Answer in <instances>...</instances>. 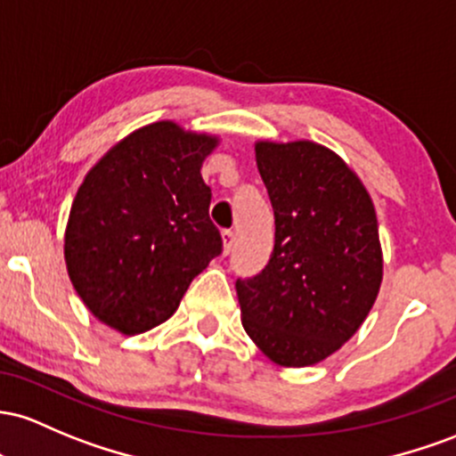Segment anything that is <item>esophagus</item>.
I'll use <instances>...</instances> for the list:
<instances>
[{
  "label": "esophagus",
  "mask_w": 456,
  "mask_h": 456,
  "mask_svg": "<svg viewBox=\"0 0 456 456\" xmlns=\"http://www.w3.org/2000/svg\"><path fill=\"white\" fill-rule=\"evenodd\" d=\"M222 245H224V254H230L234 245V232L232 230H224L222 232Z\"/></svg>",
  "instance_id": "1"
}]
</instances>
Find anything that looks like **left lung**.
Segmentation results:
<instances>
[{
    "mask_svg": "<svg viewBox=\"0 0 456 456\" xmlns=\"http://www.w3.org/2000/svg\"><path fill=\"white\" fill-rule=\"evenodd\" d=\"M275 217L267 267L237 280L241 323L271 362L314 366L360 330L379 295L375 204L342 157L310 140L256 142Z\"/></svg>",
    "mask_w": 456,
    "mask_h": 456,
    "instance_id": "obj_1",
    "label": "left lung"
}]
</instances>
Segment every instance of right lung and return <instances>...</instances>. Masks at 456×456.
Returning <instances> with one entry per match:
<instances>
[{
	"label": "right lung",
	"instance_id": "obj_1",
	"mask_svg": "<svg viewBox=\"0 0 456 456\" xmlns=\"http://www.w3.org/2000/svg\"><path fill=\"white\" fill-rule=\"evenodd\" d=\"M219 137L159 120L129 133L77 189L64 260L81 301L125 336L161 325L222 254L202 163Z\"/></svg>",
	"mask_w": 456,
	"mask_h": 456
}]
</instances>
